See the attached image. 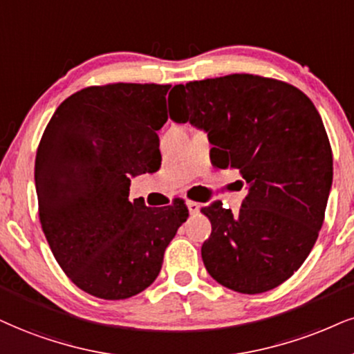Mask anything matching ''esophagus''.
I'll return each mask as SVG.
<instances>
[{"instance_id":"34e87169","label":"esophagus","mask_w":354,"mask_h":354,"mask_svg":"<svg viewBox=\"0 0 354 354\" xmlns=\"http://www.w3.org/2000/svg\"><path fill=\"white\" fill-rule=\"evenodd\" d=\"M187 207H189V212L192 213V215H197V213L200 212V203L197 202H187Z\"/></svg>"}]
</instances>
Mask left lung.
Here are the masks:
<instances>
[{
	"instance_id": "1",
	"label": "left lung",
	"mask_w": 354,
	"mask_h": 354,
	"mask_svg": "<svg viewBox=\"0 0 354 354\" xmlns=\"http://www.w3.org/2000/svg\"><path fill=\"white\" fill-rule=\"evenodd\" d=\"M170 118L207 131L212 164L238 169L250 185L236 215L202 208L212 234L202 259L218 283L263 294L297 270L318 238L333 180V156L310 98L276 78L233 73L176 85Z\"/></svg>"
}]
</instances>
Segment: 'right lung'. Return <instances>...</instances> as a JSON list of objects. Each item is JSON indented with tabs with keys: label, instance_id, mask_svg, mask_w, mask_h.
<instances>
[{
	"label": "right lung",
	"instance_id": "right-lung-1",
	"mask_svg": "<svg viewBox=\"0 0 354 354\" xmlns=\"http://www.w3.org/2000/svg\"><path fill=\"white\" fill-rule=\"evenodd\" d=\"M170 85L86 86L64 100L36 154L39 220L52 254L78 289L123 300L151 286L189 218L182 198L162 208L129 202L131 177L160 167L159 131Z\"/></svg>",
	"mask_w": 354,
	"mask_h": 354
}]
</instances>
